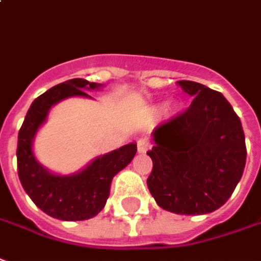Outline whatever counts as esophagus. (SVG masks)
<instances>
[{
	"label": "esophagus",
	"instance_id": "34e87169",
	"mask_svg": "<svg viewBox=\"0 0 261 261\" xmlns=\"http://www.w3.org/2000/svg\"><path fill=\"white\" fill-rule=\"evenodd\" d=\"M137 148H138V152H147L149 148H151V143H149V140L147 137H143V138H140L138 140V143H137Z\"/></svg>",
	"mask_w": 261,
	"mask_h": 261
}]
</instances>
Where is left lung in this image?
I'll return each instance as SVG.
<instances>
[{"instance_id": "obj_1", "label": "left lung", "mask_w": 261, "mask_h": 261, "mask_svg": "<svg viewBox=\"0 0 261 261\" xmlns=\"http://www.w3.org/2000/svg\"><path fill=\"white\" fill-rule=\"evenodd\" d=\"M176 83L194 100L152 133L147 185L162 209L205 215L225 205L243 175L245 133L222 93L191 80Z\"/></svg>"}]
</instances>
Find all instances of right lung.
<instances>
[{
	"mask_svg": "<svg viewBox=\"0 0 261 261\" xmlns=\"http://www.w3.org/2000/svg\"><path fill=\"white\" fill-rule=\"evenodd\" d=\"M100 86L86 79H70L56 85L34 100L18 133L19 181L36 206L55 219L86 220L96 216L110 195L113 176L125 168L136 155L137 144H127L94 158L86 168L73 175H55L36 161L32 143L50 107L73 96L90 97L85 90Z\"/></svg>",
	"mask_w": 261,
	"mask_h": 261,
	"instance_id": "add662e5",
	"label": "right lung"
}]
</instances>
